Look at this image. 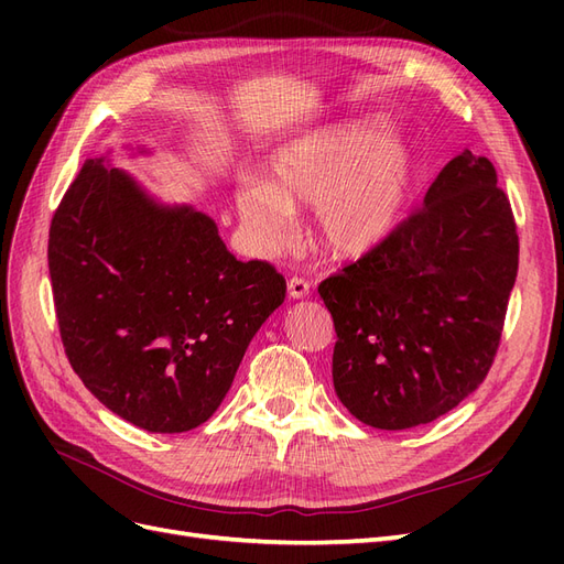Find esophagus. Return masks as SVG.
<instances>
[{"label":"esophagus","instance_id":"34e87169","mask_svg":"<svg viewBox=\"0 0 564 564\" xmlns=\"http://www.w3.org/2000/svg\"><path fill=\"white\" fill-rule=\"evenodd\" d=\"M286 292H289V299L299 301V299H305L311 294V284L301 278H292L286 282Z\"/></svg>","mask_w":564,"mask_h":564}]
</instances>
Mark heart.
Instances as JSON below:
<instances>
[{"mask_svg": "<svg viewBox=\"0 0 564 564\" xmlns=\"http://www.w3.org/2000/svg\"><path fill=\"white\" fill-rule=\"evenodd\" d=\"M419 181V148L381 115L324 124L268 160V181L247 176L235 209L259 253L280 251L299 204H313L319 245L340 259L381 247L395 232Z\"/></svg>", "mask_w": 564, "mask_h": 564, "instance_id": "1", "label": "heart"}]
</instances>
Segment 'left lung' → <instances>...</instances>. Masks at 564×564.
Returning a JSON list of instances; mask_svg holds the SVG:
<instances>
[{"mask_svg":"<svg viewBox=\"0 0 564 564\" xmlns=\"http://www.w3.org/2000/svg\"><path fill=\"white\" fill-rule=\"evenodd\" d=\"M518 232L487 158L464 150L388 240L319 284L334 317V390L371 429L447 414L497 355Z\"/></svg>","mask_w":564,"mask_h":564,"instance_id":"obj_1","label":"left lung"}]
</instances>
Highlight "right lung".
I'll return each mask as SVG.
<instances>
[{
    "instance_id": "right-lung-1",
    "label": "right lung",
    "mask_w": 564,
    "mask_h": 564,
    "mask_svg": "<svg viewBox=\"0 0 564 564\" xmlns=\"http://www.w3.org/2000/svg\"><path fill=\"white\" fill-rule=\"evenodd\" d=\"M48 275L77 377L148 433L216 412L286 292L270 263L235 259L212 216L162 202L108 155L82 166L51 220Z\"/></svg>"
}]
</instances>
